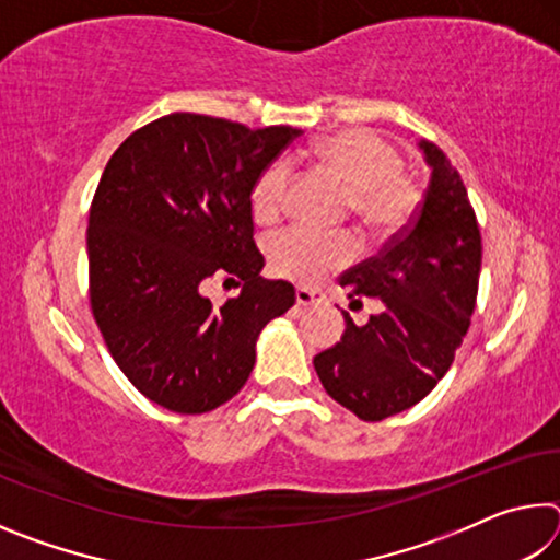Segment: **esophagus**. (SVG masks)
<instances>
[{
  "label": "esophagus",
  "mask_w": 560,
  "mask_h": 560,
  "mask_svg": "<svg viewBox=\"0 0 560 560\" xmlns=\"http://www.w3.org/2000/svg\"><path fill=\"white\" fill-rule=\"evenodd\" d=\"M324 301V296H320L318 291H311V289H296V303L299 306H318V303Z\"/></svg>",
  "instance_id": "34e87169"
}]
</instances>
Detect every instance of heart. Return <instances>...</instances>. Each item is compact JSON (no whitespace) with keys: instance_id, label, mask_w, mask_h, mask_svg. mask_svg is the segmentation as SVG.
<instances>
[{"instance_id":"1","label":"heart","mask_w":560,"mask_h":560,"mask_svg":"<svg viewBox=\"0 0 560 560\" xmlns=\"http://www.w3.org/2000/svg\"><path fill=\"white\" fill-rule=\"evenodd\" d=\"M316 160L350 189L353 210L377 226H395L415 210V189L402 177V158L368 130H340L318 140ZM293 165L279 158L259 175L252 189L257 220H273L287 205ZM355 244L348 236H330L306 224L289 226L269 242L271 269L303 287L318 283L353 259Z\"/></svg>"}]
</instances>
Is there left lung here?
Instances as JSON below:
<instances>
[{"label": "left lung", "instance_id": "8db88e82", "mask_svg": "<svg viewBox=\"0 0 560 560\" xmlns=\"http://www.w3.org/2000/svg\"><path fill=\"white\" fill-rule=\"evenodd\" d=\"M430 183L412 224L377 257L340 277L350 308L377 301V314L346 330L314 358L326 393L360 420L375 422L422 400L450 371L474 314L481 271V234L457 170L447 155L417 140Z\"/></svg>", "mask_w": 560, "mask_h": 560}]
</instances>
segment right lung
Listing matches in <instances>:
<instances>
[{"instance_id":"1","label":"right lung","mask_w":560,"mask_h":560,"mask_svg":"<svg viewBox=\"0 0 560 560\" xmlns=\"http://www.w3.org/2000/svg\"><path fill=\"white\" fill-rule=\"evenodd\" d=\"M299 128L170 113L113 158L89 214L91 308L113 360L148 400L202 415L242 390L257 338L293 306L254 246L252 189ZM214 272L243 279L212 307Z\"/></svg>"}]
</instances>
